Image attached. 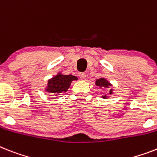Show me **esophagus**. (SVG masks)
I'll use <instances>...</instances> for the list:
<instances>
[{"label": "esophagus", "instance_id": "esophagus-1", "mask_svg": "<svg viewBox=\"0 0 157 157\" xmlns=\"http://www.w3.org/2000/svg\"><path fill=\"white\" fill-rule=\"evenodd\" d=\"M79 76H80V78L82 79V80H85V77H86V73H85V72H81V73L79 74Z\"/></svg>", "mask_w": 157, "mask_h": 157}]
</instances>
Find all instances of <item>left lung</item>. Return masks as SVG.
Here are the masks:
<instances>
[{
    "mask_svg": "<svg viewBox=\"0 0 157 157\" xmlns=\"http://www.w3.org/2000/svg\"><path fill=\"white\" fill-rule=\"evenodd\" d=\"M96 85H97V86H99L100 88H102V87H105V88H108L109 86H110V84H109V82H108L104 78H101L99 79V80H97V81H96ZM109 93L110 94H112L113 93V91H112V89H110V91H109ZM106 95L105 96H103V98H106Z\"/></svg>",
    "mask_w": 157,
    "mask_h": 157,
    "instance_id": "left-lung-1",
    "label": "left lung"
}]
</instances>
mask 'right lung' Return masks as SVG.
<instances>
[{"mask_svg": "<svg viewBox=\"0 0 157 157\" xmlns=\"http://www.w3.org/2000/svg\"><path fill=\"white\" fill-rule=\"evenodd\" d=\"M77 77L72 75H62L59 73L56 76L48 80L46 91L53 93L54 96L64 93L68 90L72 81H76Z\"/></svg>", "mask_w": 157, "mask_h": 157, "instance_id": "right-lung-1", "label": "right lung"}]
</instances>
